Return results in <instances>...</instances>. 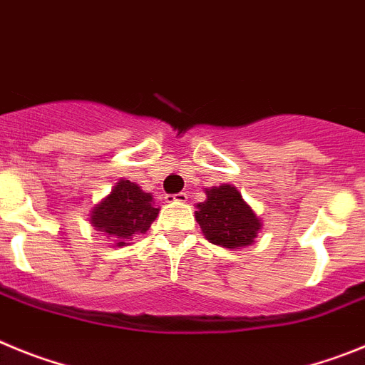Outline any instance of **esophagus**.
<instances>
[{
	"label": "esophagus",
	"mask_w": 365,
	"mask_h": 365,
	"mask_svg": "<svg viewBox=\"0 0 365 365\" xmlns=\"http://www.w3.org/2000/svg\"><path fill=\"white\" fill-rule=\"evenodd\" d=\"M165 200H167V202H170V203H185L187 202V195H185V192H178V195H167Z\"/></svg>",
	"instance_id": "obj_1"
}]
</instances>
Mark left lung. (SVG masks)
<instances>
[{
  "label": "left lung",
  "instance_id": "8db88e82",
  "mask_svg": "<svg viewBox=\"0 0 365 365\" xmlns=\"http://www.w3.org/2000/svg\"><path fill=\"white\" fill-rule=\"evenodd\" d=\"M196 222L211 244L227 249L252 244L260 231V220L231 185L207 190V200L198 203Z\"/></svg>",
  "mask_w": 365,
  "mask_h": 365
}]
</instances>
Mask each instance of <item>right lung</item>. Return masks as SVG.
Wrapping results in <instances>:
<instances>
[{
	"label": "right lung",
	"instance_id": "1",
	"mask_svg": "<svg viewBox=\"0 0 365 365\" xmlns=\"http://www.w3.org/2000/svg\"><path fill=\"white\" fill-rule=\"evenodd\" d=\"M158 216L153 207V196L143 192L136 183L121 180L103 202L94 207L91 223L98 231L116 238L118 245H125L127 238L145 232Z\"/></svg>",
	"mask_w": 365,
	"mask_h": 365
}]
</instances>
